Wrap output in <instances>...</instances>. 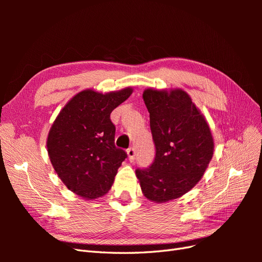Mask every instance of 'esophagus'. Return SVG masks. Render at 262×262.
Masks as SVG:
<instances>
[{"label":"esophagus","instance_id":"1","mask_svg":"<svg viewBox=\"0 0 262 262\" xmlns=\"http://www.w3.org/2000/svg\"><path fill=\"white\" fill-rule=\"evenodd\" d=\"M126 154H128V158L130 160V162H133L134 156H136V149H134L133 147H130V148H128V150H126Z\"/></svg>","mask_w":262,"mask_h":262}]
</instances>
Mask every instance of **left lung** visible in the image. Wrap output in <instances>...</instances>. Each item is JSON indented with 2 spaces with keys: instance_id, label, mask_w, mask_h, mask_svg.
<instances>
[{
  "instance_id": "1",
  "label": "left lung",
  "mask_w": 262,
  "mask_h": 262,
  "mask_svg": "<svg viewBox=\"0 0 262 262\" xmlns=\"http://www.w3.org/2000/svg\"><path fill=\"white\" fill-rule=\"evenodd\" d=\"M143 100L156 154L153 164L137 169L144 196L155 203L177 199L190 191L212 160L214 140L207 119L181 89H146Z\"/></svg>"
}]
</instances>
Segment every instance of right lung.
<instances>
[{"mask_svg": "<svg viewBox=\"0 0 262 262\" xmlns=\"http://www.w3.org/2000/svg\"><path fill=\"white\" fill-rule=\"evenodd\" d=\"M132 92V87H125L105 94L92 89L77 93L49 130L47 150L55 172L69 190L85 200L104 196L125 160L124 150L115 145L110 114Z\"/></svg>", "mask_w": 262, "mask_h": 262, "instance_id": "right-lung-1", "label": "right lung"}]
</instances>
